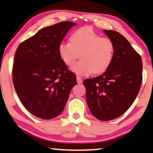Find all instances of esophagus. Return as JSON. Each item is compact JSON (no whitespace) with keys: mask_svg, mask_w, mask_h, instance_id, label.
I'll use <instances>...</instances> for the list:
<instances>
[{"mask_svg":"<svg viewBox=\"0 0 153 153\" xmlns=\"http://www.w3.org/2000/svg\"><path fill=\"white\" fill-rule=\"evenodd\" d=\"M77 82L78 84H81L82 82V78L80 77H79V76H77Z\"/></svg>","mask_w":153,"mask_h":153,"instance_id":"obj_1","label":"esophagus"}]
</instances>
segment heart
<instances>
[{
	"instance_id": "b5f03b06",
	"label": "heart",
	"mask_w": 153,
	"mask_h": 153,
	"mask_svg": "<svg viewBox=\"0 0 153 153\" xmlns=\"http://www.w3.org/2000/svg\"><path fill=\"white\" fill-rule=\"evenodd\" d=\"M114 48L110 39L102 37L91 27L84 26L72 33L70 42H60L58 53L65 65L71 66L81 52V60L71 70L78 76H86L105 72L112 62Z\"/></svg>"
}]
</instances>
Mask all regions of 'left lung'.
Listing matches in <instances>:
<instances>
[{
    "instance_id": "8db88e82",
    "label": "left lung",
    "mask_w": 153,
    "mask_h": 153,
    "mask_svg": "<svg viewBox=\"0 0 153 153\" xmlns=\"http://www.w3.org/2000/svg\"><path fill=\"white\" fill-rule=\"evenodd\" d=\"M103 32L114 44L112 62L101 76L83 84L91 114L107 121L123 114L135 101L142 82V62L124 36L114 30Z\"/></svg>"
}]
</instances>
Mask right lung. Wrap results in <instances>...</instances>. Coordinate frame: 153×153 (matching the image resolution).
I'll list each match as a JSON object with an SVG mask.
<instances>
[{"instance_id": "1", "label": "right lung", "mask_w": 153, "mask_h": 153, "mask_svg": "<svg viewBox=\"0 0 153 153\" xmlns=\"http://www.w3.org/2000/svg\"><path fill=\"white\" fill-rule=\"evenodd\" d=\"M62 22L48 26L21 43L12 70L14 88L22 103L34 116L49 120L63 111L76 76L69 71L58 46L72 26Z\"/></svg>"}]
</instances>
